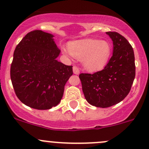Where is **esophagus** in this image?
Wrapping results in <instances>:
<instances>
[{
  "label": "esophagus",
  "instance_id": "34e87169",
  "mask_svg": "<svg viewBox=\"0 0 149 149\" xmlns=\"http://www.w3.org/2000/svg\"><path fill=\"white\" fill-rule=\"evenodd\" d=\"M73 73H74V74L78 75L80 73L79 68H78V67L76 66H74L73 67Z\"/></svg>",
  "mask_w": 149,
  "mask_h": 149
}]
</instances>
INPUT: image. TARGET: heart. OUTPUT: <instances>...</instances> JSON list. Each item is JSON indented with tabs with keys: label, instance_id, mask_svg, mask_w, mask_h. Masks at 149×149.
Returning <instances> with one entry per match:
<instances>
[{
	"label": "heart",
	"instance_id": "heart-1",
	"mask_svg": "<svg viewBox=\"0 0 149 149\" xmlns=\"http://www.w3.org/2000/svg\"><path fill=\"white\" fill-rule=\"evenodd\" d=\"M68 50L62 49L66 56H73L82 59L83 65L89 71H97L102 69L108 63L112 49L107 42L93 39L76 40L70 42Z\"/></svg>",
	"mask_w": 149,
	"mask_h": 149
}]
</instances>
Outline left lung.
Returning a JSON list of instances; mask_svg holds the SVG:
<instances>
[{"instance_id":"obj_1","label":"left lung","mask_w":149,"mask_h":149,"mask_svg":"<svg viewBox=\"0 0 149 149\" xmlns=\"http://www.w3.org/2000/svg\"><path fill=\"white\" fill-rule=\"evenodd\" d=\"M113 43V54L104 69L93 74L81 73L83 92L89 104L109 107L119 103L130 93L135 78L134 54L123 36L106 32Z\"/></svg>"}]
</instances>
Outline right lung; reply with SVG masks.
<instances>
[{"mask_svg":"<svg viewBox=\"0 0 149 149\" xmlns=\"http://www.w3.org/2000/svg\"><path fill=\"white\" fill-rule=\"evenodd\" d=\"M54 37L42 30L32 31L15 49L11 81L19 100L32 108L49 109L56 106L73 74V66L56 60L61 51Z\"/></svg>","mask_w":149,"mask_h":149,"instance_id":"1","label":"right lung"}]
</instances>
